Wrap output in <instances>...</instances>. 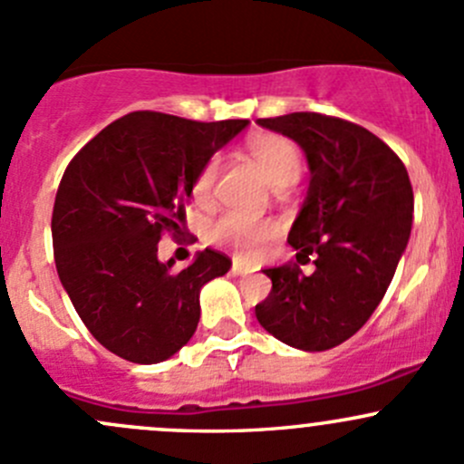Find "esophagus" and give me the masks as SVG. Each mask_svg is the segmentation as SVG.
Listing matches in <instances>:
<instances>
[{"instance_id":"34e87169","label":"esophagus","mask_w":464,"mask_h":464,"mask_svg":"<svg viewBox=\"0 0 464 464\" xmlns=\"http://www.w3.org/2000/svg\"><path fill=\"white\" fill-rule=\"evenodd\" d=\"M231 273H233V276H246L248 269H246L245 265H240V262H233V266H231Z\"/></svg>"}]
</instances>
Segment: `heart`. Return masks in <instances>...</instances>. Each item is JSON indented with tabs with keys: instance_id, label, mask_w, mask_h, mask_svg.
I'll list each match as a JSON object with an SVG mask.
<instances>
[{
	"instance_id": "heart-1",
	"label": "heart",
	"mask_w": 464,
	"mask_h": 464,
	"mask_svg": "<svg viewBox=\"0 0 464 464\" xmlns=\"http://www.w3.org/2000/svg\"><path fill=\"white\" fill-rule=\"evenodd\" d=\"M248 158L265 173L271 187L294 184L302 169L300 149L289 138L277 133H257L246 144ZM219 170V155H211L193 179V199L199 207L213 204V187ZM277 233V224L269 218H248L242 213H224L208 227V240L228 248L240 257H253Z\"/></svg>"
}]
</instances>
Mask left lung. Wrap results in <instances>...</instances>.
Returning a JSON list of instances; mask_svg holds the SVG:
<instances>
[{
  "label": "left lung",
  "mask_w": 464,
  "mask_h": 464,
  "mask_svg": "<svg viewBox=\"0 0 464 464\" xmlns=\"http://www.w3.org/2000/svg\"><path fill=\"white\" fill-rule=\"evenodd\" d=\"M257 124L302 146L311 169L306 202L289 233L300 266L265 269L271 294L256 318L289 347L326 351L372 318L396 273L413 222L402 160L372 130L322 113L262 117Z\"/></svg>",
  "instance_id": "left-lung-1"
}]
</instances>
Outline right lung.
I'll use <instances>...</instances> for the list:
<instances>
[{
	"label": "right lung",
	"instance_id": "1",
	"mask_svg": "<svg viewBox=\"0 0 464 464\" xmlns=\"http://www.w3.org/2000/svg\"><path fill=\"white\" fill-rule=\"evenodd\" d=\"M246 124L135 111L102 129L66 167L51 219L57 276L111 353L155 364L191 340L199 289L231 260L204 248L173 271V260H158V242L164 233L182 236L199 167Z\"/></svg>",
	"mask_w": 464,
	"mask_h": 464
}]
</instances>
